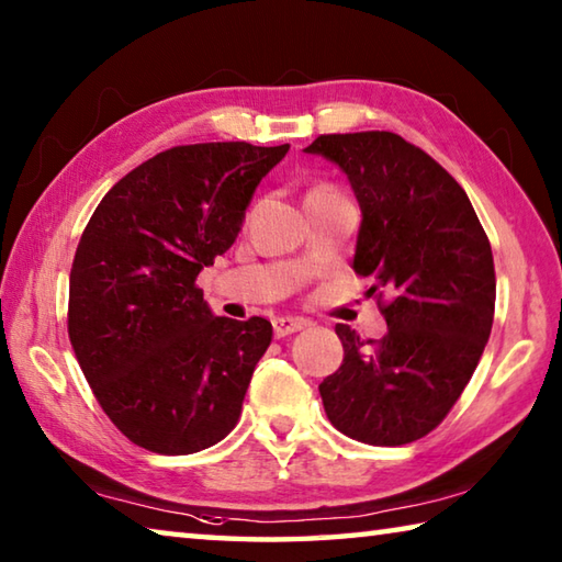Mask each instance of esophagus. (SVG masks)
<instances>
[{"label": "esophagus", "instance_id": "34e87169", "mask_svg": "<svg viewBox=\"0 0 562 562\" xmlns=\"http://www.w3.org/2000/svg\"><path fill=\"white\" fill-rule=\"evenodd\" d=\"M272 327H274V337H288V335H294V331L307 327V319H302V317H278L272 322Z\"/></svg>", "mask_w": 562, "mask_h": 562}]
</instances>
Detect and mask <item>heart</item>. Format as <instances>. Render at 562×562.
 Returning a JSON list of instances; mask_svg holds the SVG:
<instances>
[{"instance_id":"obj_1","label":"heart","mask_w":562,"mask_h":562,"mask_svg":"<svg viewBox=\"0 0 562 562\" xmlns=\"http://www.w3.org/2000/svg\"><path fill=\"white\" fill-rule=\"evenodd\" d=\"M325 193H335V190L327 188V186H319V188H312L310 195H325Z\"/></svg>"}]
</instances>
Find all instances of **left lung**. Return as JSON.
<instances>
[{"instance_id":"obj_1","label":"left lung","mask_w":562,"mask_h":562,"mask_svg":"<svg viewBox=\"0 0 562 562\" xmlns=\"http://www.w3.org/2000/svg\"><path fill=\"white\" fill-rule=\"evenodd\" d=\"M304 154L331 160L361 207L355 268L372 278L389 331L337 325L345 359L319 384L335 429L372 446L422 439L443 422L486 349L496 307L491 243L465 190L389 131L329 133Z\"/></svg>"}]
</instances>
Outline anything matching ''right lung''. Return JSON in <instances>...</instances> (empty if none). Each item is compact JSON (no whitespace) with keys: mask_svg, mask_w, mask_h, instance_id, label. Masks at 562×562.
<instances>
[{"mask_svg":"<svg viewBox=\"0 0 562 562\" xmlns=\"http://www.w3.org/2000/svg\"><path fill=\"white\" fill-rule=\"evenodd\" d=\"M290 146H176L113 186L76 247L69 339L93 396L136 446L203 451L235 429L272 325L215 317L195 278L231 250Z\"/></svg>","mask_w":562,"mask_h":562,"instance_id":"obj_1","label":"right lung"}]
</instances>
